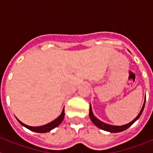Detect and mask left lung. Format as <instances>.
I'll use <instances>...</instances> for the list:
<instances>
[{"label":"left lung","instance_id":"left-lung-1","mask_svg":"<svg viewBox=\"0 0 153 153\" xmlns=\"http://www.w3.org/2000/svg\"><path fill=\"white\" fill-rule=\"evenodd\" d=\"M145 102H146V100H145V102H144V104H143V108H142L141 111H140V113H139V115H138L137 117H136L134 120H132V122H130L129 123L126 124V125H124V126H111V125H109V124L104 123L101 122L100 120H99L97 117H94V115L93 114V112H92L91 106L90 107V113H89V116H90V120H92V122L95 124L97 127H99L100 129H102V130L108 131V132H123V131H124V130H126V129H128L129 127H130L132 124L136 122L138 119L140 118V116H141V114H142V113H143V109H144Z\"/></svg>","mask_w":153,"mask_h":153}]
</instances>
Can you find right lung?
<instances>
[{"instance_id":"add662e5","label":"right lung","mask_w":153,"mask_h":153,"mask_svg":"<svg viewBox=\"0 0 153 153\" xmlns=\"http://www.w3.org/2000/svg\"><path fill=\"white\" fill-rule=\"evenodd\" d=\"M64 108H63V111H62L61 114H60V116L58 118H56V120H53V121H52L51 123H50L47 124V125H44V126H29L27 125H25L24 123H21V121L19 120H18V122L20 123L21 124L22 126H24V127H26V128H27L28 129H30V130L31 131H33V132H49V131H51V129H54L55 127L58 126L60 125V123H61V122L63 121V118H64Z\"/></svg>"}]
</instances>
